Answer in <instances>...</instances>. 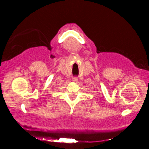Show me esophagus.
<instances>
[{"mask_svg":"<svg viewBox=\"0 0 149 149\" xmlns=\"http://www.w3.org/2000/svg\"><path fill=\"white\" fill-rule=\"evenodd\" d=\"M77 80H78V79H77V77H72V81H74V82H77Z\"/></svg>","mask_w":149,"mask_h":149,"instance_id":"esophagus-1","label":"esophagus"}]
</instances>
